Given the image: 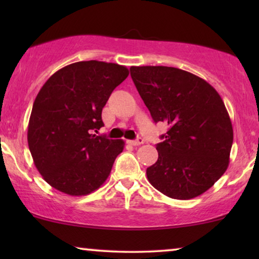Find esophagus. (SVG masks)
Here are the masks:
<instances>
[{"instance_id": "obj_1", "label": "esophagus", "mask_w": 259, "mask_h": 259, "mask_svg": "<svg viewBox=\"0 0 259 259\" xmlns=\"http://www.w3.org/2000/svg\"><path fill=\"white\" fill-rule=\"evenodd\" d=\"M128 143L131 145H133V146H139V145L144 144V139H143V138H138L137 140H130Z\"/></svg>"}]
</instances>
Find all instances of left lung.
I'll list each match as a JSON object with an SVG mask.
<instances>
[{"label": "left lung", "mask_w": 259, "mask_h": 259, "mask_svg": "<svg viewBox=\"0 0 259 259\" xmlns=\"http://www.w3.org/2000/svg\"><path fill=\"white\" fill-rule=\"evenodd\" d=\"M131 76L154 122L168 130L157 145L148 182L165 196L187 200L213 186L229 166L233 130L218 92L186 70L131 67Z\"/></svg>", "instance_id": "1"}]
</instances>
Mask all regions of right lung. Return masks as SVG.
<instances>
[{"instance_id": "add662e5", "label": "right lung", "mask_w": 259, "mask_h": 259, "mask_svg": "<svg viewBox=\"0 0 259 259\" xmlns=\"http://www.w3.org/2000/svg\"><path fill=\"white\" fill-rule=\"evenodd\" d=\"M118 63L91 60L53 74L35 98L28 146L46 182L69 196H86L108 178L123 140L97 136L109 95L128 76Z\"/></svg>"}]
</instances>
